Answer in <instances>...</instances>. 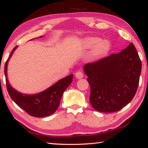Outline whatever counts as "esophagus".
Listing matches in <instances>:
<instances>
[{"label": "esophagus", "instance_id": "esophagus-1", "mask_svg": "<svg viewBox=\"0 0 148 148\" xmlns=\"http://www.w3.org/2000/svg\"><path fill=\"white\" fill-rule=\"evenodd\" d=\"M75 76H76V77H77V78L81 79L84 76L83 72H81V71H77V72H76V74H75Z\"/></svg>", "mask_w": 148, "mask_h": 148}]
</instances>
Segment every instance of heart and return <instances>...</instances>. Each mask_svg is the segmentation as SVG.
<instances>
[{"mask_svg": "<svg viewBox=\"0 0 148 148\" xmlns=\"http://www.w3.org/2000/svg\"><path fill=\"white\" fill-rule=\"evenodd\" d=\"M86 44L89 47H92L95 45L93 53L95 56H103L110 49V43L106 40H101L98 38H89L86 40Z\"/></svg>", "mask_w": 148, "mask_h": 148, "instance_id": "heart-1", "label": "heart"}]
</instances>
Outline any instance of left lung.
<instances>
[{
    "label": "left lung",
    "mask_w": 148,
    "mask_h": 148,
    "mask_svg": "<svg viewBox=\"0 0 148 148\" xmlns=\"http://www.w3.org/2000/svg\"><path fill=\"white\" fill-rule=\"evenodd\" d=\"M91 87L89 101L100 112H117L136 94L142 62L132 43L118 53L111 54L84 66Z\"/></svg>",
    "instance_id": "1"
}]
</instances>
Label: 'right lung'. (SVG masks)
<instances>
[{
    "label": "right lung",
    "mask_w": 148,
    "mask_h": 148,
    "mask_svg": "<svg viewBox=\"0 0 148 148\" xmlns=\"http://www.w3.org/2000/svg\"><path fill=\"white\" fill-rule=\"evenodd\" d=\"M40 37L41 38L42 36ZM17 47H15L12 50L4 66L6 87L10 96L17 106L30 116L36 117L49 116L53 114L59 107L62 94L72 82L73 74L59 80L56 84L39 93L35 95L22 94L10 86L7 77L8 62Z\"/></svg>",
    "instance_id": "1"
}]
</instances>
